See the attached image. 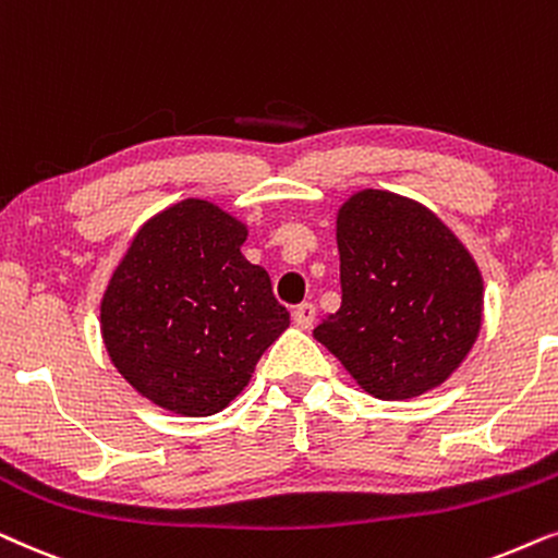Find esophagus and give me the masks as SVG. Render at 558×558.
<instances>
[{"mask_svg": "<svg viewBox=\"0 0 558 558\" xmlns=\"http://www.w3.org/2000/svg\"><path fill=\"white\" fill-rule=\"evenodd\" d=\"M314 318H316V306H314V303H301V306H295L293 324L299 326V329H311Z\"/></svg>", "mask_w": 558, "mask_h": 558, "instance_id": "esophagus-1", "label": "esophagus"}]
</instances>
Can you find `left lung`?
<instances>
[{"label":"left lung","mask_w":558,"mask_h":558,"mask_svg":"<svg viewBox=\"0 0 558 558\" xmlns=\"http://www.w3.org/2000/svg\"><path fill=\"white\" fill-rule=\"evenodd\" d=\"M341 306L314 339L362 390L411 400L439 388L482 329L485 286L462 240L426 206L362 189L337 211Z\"/></svg>","instance_id":"1"}]
</instances>
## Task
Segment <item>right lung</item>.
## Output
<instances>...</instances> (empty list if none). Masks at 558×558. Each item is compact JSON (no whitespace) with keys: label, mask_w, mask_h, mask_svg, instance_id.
Here are the masks:
<instances>
[{"label":"right lung","mask_w":558,"mask_h":558,"mask_svg":"<svg viewBox=\"0 0 558 558\" xmlns=\"http://www.w3.org/2000/svg\"><path fill=\"white\" fill-rule=\"evenodd\" d=\"M247 234L219 204L183 198L137 229L111 272L99 306L104 347L162 411H225L291 324L270 275L242 255Z\"/></svg>","instance_id":"right-lung-1"}]
</instances>
